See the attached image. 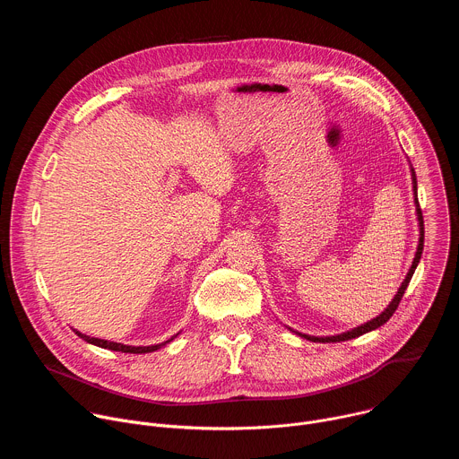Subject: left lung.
Wrapping results in <instances>:
<instances>
[{
    "instance_id": "left-lung-1",
    "label": "left lung",
    "mask_w": 459,
    "mask_h": 459,
    "mask_svg": "<svg viewBox=\"0 0 459 459\" xmlns=\"http://www.w3.org/2000/svg\"><path fill=\"white\" fill-rule=\"evenodd\" d=\"M411 172H412V188H414V204H416V214H418V223H420V243H418V250H416V255H414V261H412V267L409 269V273H407V276H405V280H403V283H402V287L398 289V294L394 296V299H392L390 303H388V307L379 314V316H376L374 319H370V321H367V323H363V325H359V326H356V329H352V331H347V333H343V334H336V336H325V338H317V336H308V334H301V333H296V331H292V333H296L298 336H301V338H305V340H308V342H321V343H336V342H347V340H352V338H358V336H363V334H367V333H370V331H376L377 326H381V325H385L390 317H392V314L396 312V308H398V305H400V301H402V298H403V294H405V290H407V287H409V283H411V280H412V274H414V271H416V267H418V264H420V259H421V252H423V238H425V230H423V216H421V209H420V202H418V183H416V172H414V169L411 167Z\"/></svg>"
}]
</instances>
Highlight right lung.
I'll return each mask as SVG.
<instances>
[{"label":"right lung","mask_w":459,"mask_h":459,"mask_svg":"<svg viewBox=\"0 0 459 459\" xmlns=\"http://www.w3.org/2000/svg\"><path fill=\"white\" fill-rule=\"evenodd\" d=\"M82 340H85L87 343H92L96 347H101V349H108V351H116V352H128V354H147V352H154L161 347H165L167 343H170L176 336H172L170 340L163 342V343H158V345H149V347H133V345H123V343H116V342H107V340H100V338H91L87 334H82L80 331H74Z\"/></svg>","instance_id":"obj_1"}]
</instances>
